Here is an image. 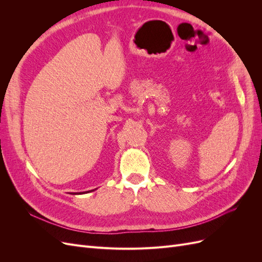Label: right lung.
Segmentation results:
<instances>
[{
  "mask_svg": "<svg viewBox=\"0 0 262 262\" xmlns=\"http://www.w3.org/2000/svg\"><path fill=\"white\" fill-rule=\"evenodd\" d=\"M74 194H75V193H74Z\"/></svg>",
  "mask_w": 262,
  "mask_h": 262,
  "instance_id": "add662e5",
  "label": "right lung"
}]
</instances>
